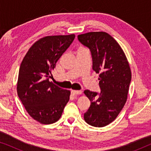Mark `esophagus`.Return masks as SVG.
I'll return each instance as SVG.
<instances>
[{
    "mask_svg": "<svg viewBox=\"0 0 151 151\" xmlns=\"http://www.w3.org/2000/svg\"><path fill=\"white\" fill-rule=\"evenodd\" d=\"M82 91H77V90H71V93L73 95H80L82 94Z\"/></svg>",
    "mask_w": 151,
    "mask_h": 151,
    "instance_id": "obj_1",
    "label": "esophagus"
}]
</instances>
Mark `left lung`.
Wrapping results in <instances>:
<instances>
[{
	"label": "left lung",
	"mask_w": 151,
	"mask_h": 151,
	"mask_svg": "<svg viewBox=\"0 0 151 151\" xmlns=\"http://www.w3.org/2000/svg\"><path fill=\"white\" fill-rule=\"evenodd\" d=\"M91 53L93 69L100 73V93L84 91L91 102L84 119L88 124L103 127L114 121L127 100L131 71L125 53L116 40L103 32L78 36Z\"/></svg>",
	"instance_id": "8db88e82"
}]
</instances>
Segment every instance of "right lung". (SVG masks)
I'll return each mask as SVG.
<instances>
[{"label":"right lung","mask_w":151,"mask_h":151,"mask_svg":"<svg viewBox=\"0 0 151 151\" xmlns=\"http://www.w3.org/2000/svg\"><path fill=\"white\" fill-rule=\"evenodd\" d=\"M75 35L45 36L29 49L20 65L17 93L29 115L42 124L60 118L71 92L49 81L51 70Z\"/></svg>","instance_id":"1"}]
</instances>
